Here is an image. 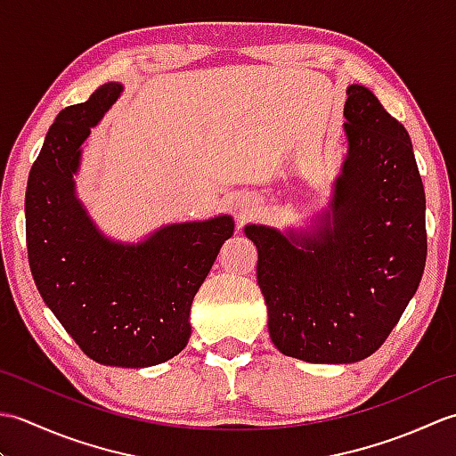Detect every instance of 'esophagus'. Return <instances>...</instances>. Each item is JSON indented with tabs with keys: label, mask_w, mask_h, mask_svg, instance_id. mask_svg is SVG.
Segmentation results:
<instances>
[{
	"label": "esophagus",
	"mask_w": 456,
	"mask_h": 456,
	"mask_svg": "<svg viewBox=\"0 0 456 456\" xmlns=\"http://www.w3.org/2000/svg\"><path fill=\"white\" fill-rule=\"evenodd\" d=\"M256 211V200L255 198H240L239 200V216L240 217H250Z\"/></svg>",
	"instance_id": "1"
}]
</instances>
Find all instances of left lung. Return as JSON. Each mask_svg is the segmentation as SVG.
<instances>
[{
	"instance_id": "obj_1",
	"label": "left lung",
	"mask_w": 456,
	"mask_h": 456,
	"mask_svg": "<svg viewBox=\"0 0 456 456\" xmlns=\"http://www.w3.org/2000/svg\"><path fill=\"white\" fill-rule=\"evenodd\" d=\"M346 157L302 229L248 223L268 333L286 356L351 364L376 353L418 292L425 191L410 134L361 84L346 88Z\"/></svg>"
}]
</instances>
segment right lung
Returning <instances> with one entry per match:
<instances>
[{"label": "right lung", "mask_w": 456, "mask_h": 456, "mask_svg": "<svg viewBox=\"0 0 456 456\" xmlns=\"http://www.w3.org/2000/svg\"><path fill=\"white\" fill-rule=\"evenodd\" d=\"M121 92L119 82H108L58 113L28 174L25 231L38 294L76 345L100 364L144 368L188 345L193 296L235 221L223 213L170 223L139 243L111 239L95 225L74 174L90 127Z\"/></svg>", "instance_id": "add662e5"}]
</instances>
